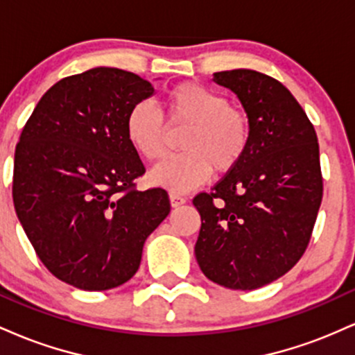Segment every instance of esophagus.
I'll use <instances>...</instances> for the list:
<instances>
[{
	"instance_id": "obj_1",
	"label": "esophagus",
	"mask_w": 355,
	"mask_h": 355,
	"mask_svg": "<svg viewBox=\"0 0 355 355\" xmlns=\"http://www.w3.org/2000/svg\"><path fill=\"white\" fill-rule=\"evenodd\" d=\"M170 203H172V207H180L183 203H187V198H183L177 193H170Z\"/></svg>"
}]
</instances>
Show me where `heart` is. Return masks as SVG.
Returning <instances> with one entry per match:
<instances>
[{
    "mask_svg": "<svg viewBox=\"0 0 355 355\" xmlns=\"http://www.w3.org/2000/svg\"><path fill=\"white\" fill-rule=\"evenodd\" d=\"M170 126H189L183 153L166 158L150 173L155 185L183 193L209 180L211 170L227 173L245 157L250 121L245 112L230 107L223 95L197 83L172 88L164 100ZM126 137L145 160H160L166 150L164 118L150 103H137L126 116Z\"/></svg>",
    "mask_w": 355,
    "mask_h": 355,
    "instance_id": "1",
    "label": "heart"
}]
</instances>
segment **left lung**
<instances>
[{
    "instance_id": "obj_1",
    "label": "left lung",
    "mask_w": 355,
    "mask_h": 355,
    "mask_svg": "<svg viewBox=\"0 0 355 355\" xmlns=\"http://www.w3.org/2000/svg\"><path fill=\"white\" fill-rule=\"evenodd\" d=\"M250 121L242 162L210 193L193 198L202 218L195 257L211 282L254 291L287 274L311 240L322 202L315 130L280 81L254 70L214 73Z\"/></svg>"
}]
</instances>
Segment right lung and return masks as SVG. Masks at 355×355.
<instances>
[{"mask_svg": "<svg viewBox=\"0 0 355 355\" xmlns=\"http://www.w3.org/2000/svg\"><path fill=\"white\" fill-rule=\"evenodd\" d=\"M153 93L118 68L68 76L42 96L16 145L19 223L44 267L81 291L128 282L170 214L164 189L135 190L145 166L126 137L128 112Z\"/></svg>", "mask_w": 355, "mask_h": 355, "instance_id": "1", "label": "right lung"}]
</instances>
